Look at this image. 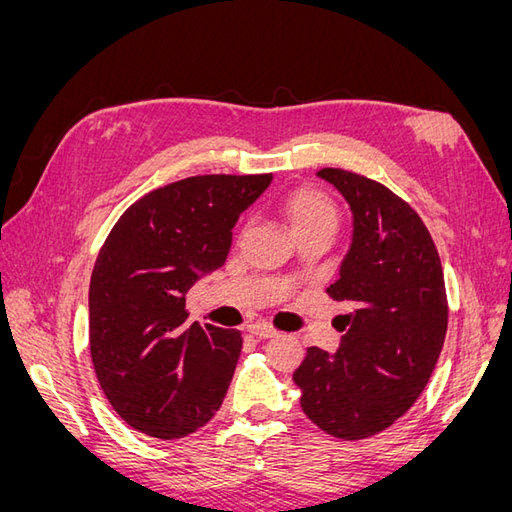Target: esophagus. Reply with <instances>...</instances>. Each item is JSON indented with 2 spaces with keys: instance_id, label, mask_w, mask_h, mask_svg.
<instances>
[{
  "instance_id": "obj_1",
  "label": "esophagus",
  "mask_w": 512,
  "mask_h": 512,
  "mask_svg": "<svg viewBox=\"0 0 512 512\" xmlns=\"http://www.w3.org/2000/svg\"><path fill=\"white\" fill-rule=\"evenodd\" d=\"M247 331H250L256 337H260V339H271V337L277 335V331L267 322H254V324H250V327H247Z\"/></svg>"
}]
</instances>
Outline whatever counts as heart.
Listing matches in <instances>:
<instances>
[{
    "instance_id": "obj_1",
    "label": "heart",
    "mask_w": 512,
    "mask_h": 512,
    "mask_svg": "<svg viewBox=\"0 0 512 512\" xmlns=\"http://www.w3.org/2000/svg\"><path fill=\"white\" fill-rule=\"evenodd\" d=\"M282 209L297 235H305L318 228H335L337 209L333 200L314 188H297L284 196Z\"/></svg>"
}]
</instances>
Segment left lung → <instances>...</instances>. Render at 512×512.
Segmentation results:
<instances>
[{"label": "left lung", "mask_w": 512, "mask_h": 512, "mask_svg": "<svg viewBox=\"0 0 512 512\" xmlns=\"http://www.w3.org/2000/svg\"><path fill=\"white\" fill-rule=\"evenodd\" d=\"M316 175L352 213L350 250L327 288L350 314L339 348H307L292 380L309 421L329 436L363 440L404 416L431 378L448 324L444 275L423 220L389 188L342 168Z\"/></svg>", "instance_id": "left-lung-1"}]
</instances>
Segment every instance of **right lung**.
<instances>
[{
  "mask_svg": "<svg viewBox=\"0 0 512 512\" xmlns=\"http://www.w3.org/2000/svg\"><path fill=\"white\" fill-rule=\"evenodd\" d=\"M273 175L168 183L121 215L89 284L91 361L108 404L151 438L177 440L220 410L241 354L235 329L185 327V294L218 271L232 228Z\"/></svg>",
  "mask_w": 512,
  "mask_h": 512,
  "instance_id": "right-lung-1",
  "label": "right lung"
}]
</instances>
